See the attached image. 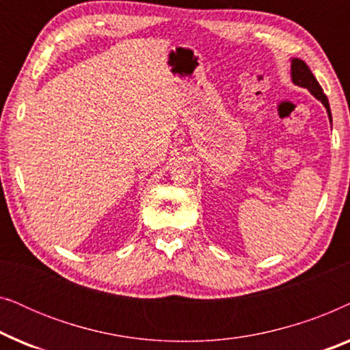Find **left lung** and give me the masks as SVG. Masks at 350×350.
<instances>
[{
	"instance_id": "obj_1",
	"label": "left lung",
	"mask_w": 350,
	"mask_h": 350,
	"mask_svg": "<svg viewBox=\"0 0 350 350\" xmlns=\"http://www.w3.org/2000/svg\"><path fill=\"white\" fill-rule=\"evenodd\" d=\"M291 83L295 85H299V88L308 89L315 98L320 100L325 109H327L329 122H332V111H329V103H328L327 95L323 94V89L320 88V84L317 83V79H315L312 71L309 70V66L306 65L301 59H291Z\"/></svg>"
}]
</instances>
